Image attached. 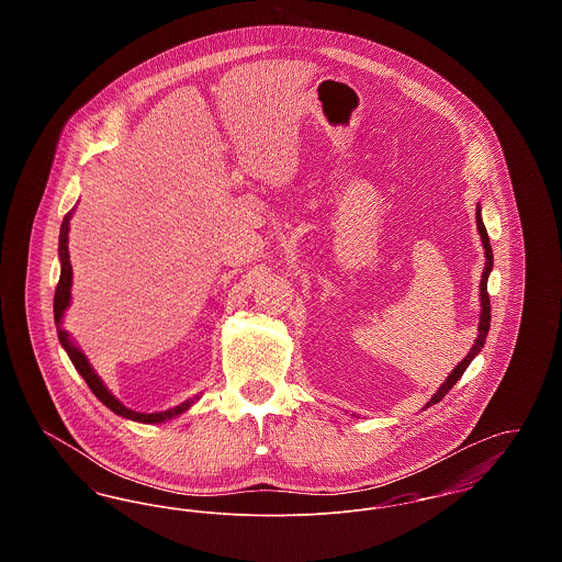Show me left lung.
I'll return each mask as SVG.
<instances>
[{
	"label": "left lung",
	"mask_w": 562,
	"mask_h": 562,
	"mask_svg": "<svg viewBox=\"0 0 562 562\" xmlns=\"http://www.w3.org/2000/svg\"><path fill=\"white\" fill-rule=\"evenodd\" d=\"M476 225H479V234H481L482 246H484V257H486V266H484V271H482V280H481V322H479V339H476V344L472 346L470 349V353L454 367L453 373L447 376V381L438 387V392L431 396V401L428 402V406L431 404H436V402L442 401L447 394H449V390L453 387L454 383L461 379V374L463 371L470 367V362L474 360V356L481 351L482 346H484V339H486V335H488V326H491V299H488V293H486V282H488V273H491V269H493V250H491V241H488V234H486V227H484V223H482L481 218V206H479V213H476Z\"/></svg>",
	"instance_id": "1"
}]
</instances>
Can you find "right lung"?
Instances as JSON below:
<instances>
[{"mask_svg": "<svg viewBox=\"0 0 562 562\" xmlns=\"http://www.w3.org/2000/svg\"><path fill=\"white\" fill-rule=\"evenodd\" d=\"M69 218H71V213L65 214L63 225H60V238H58L60 278H58V284H56V291H54V322L58 324L56 330H58V341H60V346L69 353L74 367L80 371L83 381H86L88 387L92 390V394H94L99 401L103 402L108 408H111L115 415L126 417V419H133V422H140V424H161V422H166V419H170V417H177V415L186 413L189 406L193 404V401L181 402L179 406L168 408V411H161V413H136V411L126 408V406L117 401V398L109 392L108 387L103 385V381L99 379V374L94 373L92 367L88 364L86 356L81 353L80 349L74 346V341L69 339V335L60 328L63 314H65V310H67V305H69V299H71V276H74L71 263H69V246H67V241H69V238H67V236H69Z\"/></svg>", "mask_w": 562, "mask_h": 562, "instance_id": "right-lung-1", "label": "right lung"}]
</instances>
